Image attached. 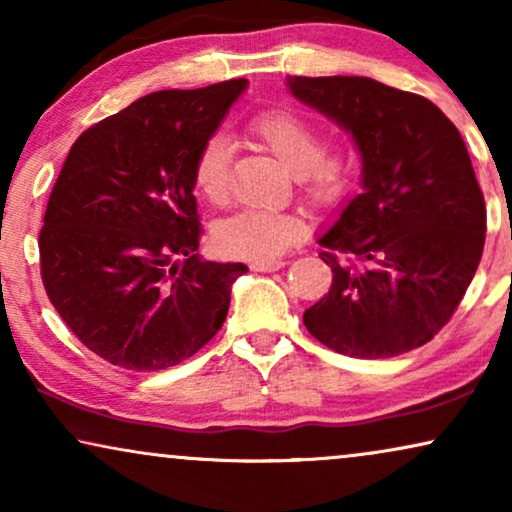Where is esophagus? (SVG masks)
<instances>
[{
  "mask_svg": "<svg viewBox=\"0 0 512 512\" xmlns=\"http://www.w3.org/2000/svg\"><path fill=\"white\" fill-rule=\"evenodd\" d=\"M282 265H284L282 258H275V261H254L249 265V268L254 272H275V270L282 268Z\"/></svg>",
  "mask_w": 512,
  "mask_h": 512,
  "instance_id": "esophagus-1",
  "label": "esophagus"
}]
</instances>
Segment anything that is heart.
I'll return each mask as SVG.
<instances>
[{
    "label": "heart",
    "instance_id": "b5f03b06",
    "mask_svg": "<svg viewBox=\"0 0 512 512\" xmlns=\"http://www.w3.org/2000/svg\"><path fill=\"white\" fill-rule=\"evenodd\" d=\"M251 137L263 144L291 174L310 205L333 207L352 193L356 165L345 153H326V135L317 123L286 109H270L251 118ZM228 137H209L195 156L193 184L209 205L223 207L233 198ZM307 233L300 214L247 209L221 221L214 247L244 261H275L296 247Z\"/></svg>",
    "mask_w": 512,
    "mask_h": 512
}]
</instances>
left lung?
Returning a JSON list of instances; mask_svg holds the SVG:
<instances>
[{
  "mask_svg": "<svg viewBox=\"0 0 512 512\" xmlns=\"http://www.w3.org/2000/svg\"><path fill=\"white\" fill-rule=\"evenodd\" d=\"M291 93L352 132L363 193L319 244L333 284L303 314L321 345L389 359L452 319L485 249V198L454 123L366 76H293Z\"/></svg>",
  "mask_w": 512,
  "mask_h": 512,
  "instance_id": "left-lung-1",
  "label": "left lung"
}]
</instances>
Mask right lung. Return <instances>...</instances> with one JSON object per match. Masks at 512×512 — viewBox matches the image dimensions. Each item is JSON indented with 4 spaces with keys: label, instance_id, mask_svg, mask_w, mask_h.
<instances>
[{
    "label": "right lung",
    "instance_id": "1",
    "mask_svg": "<svg viewBox=\"0 0 512 512\" xmlns=\"http://www.w3.org/2000/svg\"><path fill=\"white\" fill-rule=\"evenodd\" d=\"M247 79L158 90L69 149L39 233L41 282L111 366H177L219 333L244 263L205 261L193 165Z\"/></svg>",
    "mask_w": 512,
    "mask_h": 512
}]
</instances>
